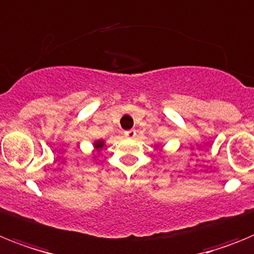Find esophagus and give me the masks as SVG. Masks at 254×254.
Returning a JSON list of instances; mask_svg holds the SVG:
<instances>
[{
    "label": "esophagus",
    "instance_id": "obj_1",
    "mask_svg": "<svg viewBox=\"0 0 254 254\" xmlns=\"http://www.w3.org/2000/svg\"><path fill=\"white\" fill-rule=\"evenodd\" d=\"M124 134H125V136H127V138H134V136L136 135V131L134 129H130V130H127Z\"/></svg>",
    "mask_w": 254,
    "mask_h": 254
}]
</instances>
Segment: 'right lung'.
Returning <instances> with one entry per match:
<instances>
[{"instance_id": "add662e5", "label": "right lung", "mask_w": 254, "mask_h": 254, "mask_svg": "<svg viewBox=\"0 0 254 254\" xmlns=\"http://www.w3.org/2000/svg\"><path fill=\"white\" fill-rule=\"evenodd\" d=\"M102 145H103V142H97L96 143V148H101Z\"/></svg>"}]
</instances>
